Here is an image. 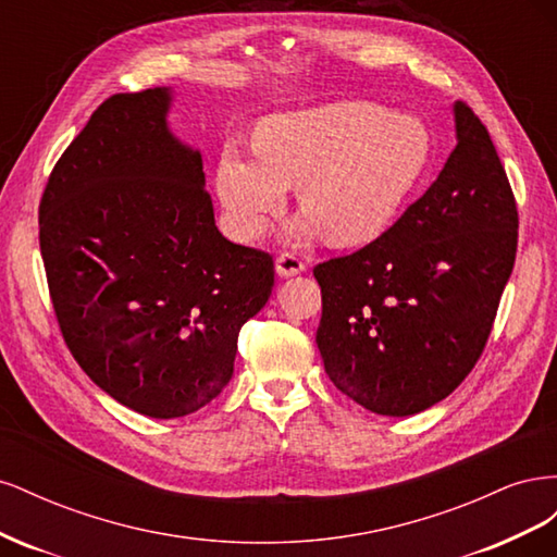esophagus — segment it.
<instances>
[{"label":"esophagus","instance_id":"esophagus-1","mask_svg":"<svg viewBox=\"0 0 557 557\" xmlns=\"http://www.w3.org/2000/svg\"><path fill=\"white\" fill-rule=\"evenodd\" d=\"M305 272V262H301L295 252H281L276 258V274L281 278H288V276H297Z\"/></svg>","mask_w":557,"mask_h":557}]
</instances>
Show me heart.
Masks as SVG:
<instances>
[{
    "mask_svg": "<svg viewBox=\"0 0 557 557\" xmlns=\"http://www.w3.org/2000/svg\"><path fill=\"white\" fill-rule=\"evenodd\" d=\"M258 163L223 153L218 195L242 237L256 239L297 188L295 237L320 232L332 246L372 244L395 225L432 160L434 137L413 115L374 102H334L264 121L252 134Z\"/></svg>",
    "mask_w": 557,
    "mask_h": 557,
    "instance_id": "1",
    "label": "heart"
}]
</instances>
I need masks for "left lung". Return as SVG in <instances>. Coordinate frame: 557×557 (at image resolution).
Listing matches in <instances>:
<instances>
[{"instance_id": "left-lung-1", "label": "left lung", "mask_w": 557, "mask_h": 557, "mask_svg": "<svg viewBox=\"0 0 557 557\" xmlns=\"http://www.w3.org/2000/svg\"><path fill=\"white\" fill-rule=\"evenodd\" d=\"M436 181L383 237L315 264V344L330 381L381 416L448 397L491 336L516 262L518 209L491 134L458 102Z\"/></svg>"}]
</instances>
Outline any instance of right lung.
<instances>
[{
	"label": "right lung",
	"instance_id": "right-lung-1",
	"mask_svg": "<svg viewBox=\"0 0 557 557\" xmlns=\"http://www.w3.org/2000/svg\"><path fill=\"white\" fill-rule=\"evenodd\" d=\"M172 92L113 95L50 172L39 207L48 290L74 360L150 418L195 413L234 372L239 330L274 288L272 256L215 227Z\"/></svg>",
	"mask_w": 557,
	"mask_h": 557
}]
</instances>
